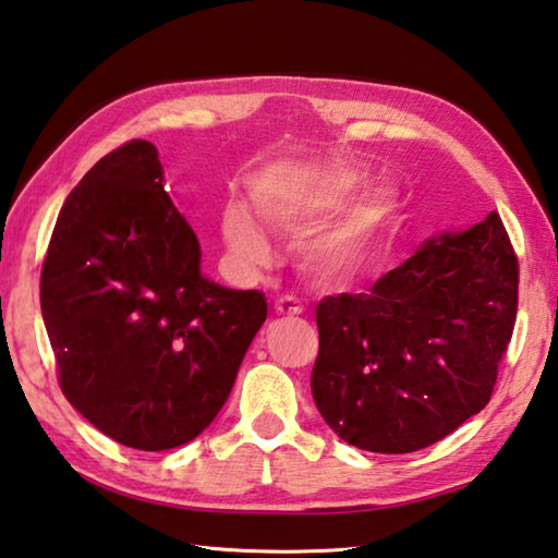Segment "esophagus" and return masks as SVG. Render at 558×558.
Listing matches in <instances>:
<instances>
[{"label": "esophagus", "instance_id": "1", "mask_svg": "<svg viewBox=\"0 0 558 558\" xmlns=\"http://www.w3.org/2000/svg\"><path fill=\"white\" fill-rule=\"evenodd\" d=\"M275 311L279 315H301L303 306L293 296H281V299L275 301Z\"/></svg>", "mask_w": 558, "mask_h": 558}]
</instances>
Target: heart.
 Masks as SVG:
<instances>
[{
  "label": "heart",
  "instance_id": "obj_1",
  "mask_svg": "<svg viewBox=\"0 0 558 558\" xmlns=\"http://www.w3.org/2000/svg\"><path fill=\"white\" fill-rule=\"evenodd\" d=\"M366 184L369 177L360 170L271 174L255 186V206L279 233H303L296 243L303 271H308L315 281L342 283L362 275L374 259L384 233L401 214V202L391 189H374L356 199ZM335 213L341 216L336 217ZM325 217L331 220L326 221ZM220 235L235 269L257 271L269 265V240L243 204L233 202L223 208Z\"/></svg>",
  "mask_w": 558,
  "mask_h": 558
}]
</instances>
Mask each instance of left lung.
<instances>
[{
	"label": "left lung",
	"mask_w": 558,
	"mask_h": 558,
	"mask_svg": "<svg viewBox=\"0 0 558 558\" xmlns=\"http://www.w3.org/2000/svg\"><path fill=\"white\" fill-rule=\"evenodd\" d=\"M518 313V257L498 214L447 230L366 293L318 303L315 408L344 442L408 454L490 401Z\"/></svg>",
	"instance_id": "1"
}]
</instances>
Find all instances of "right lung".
Segmentation results:
<instances>
[{"mask_svg": "<svg viewBox=\"0 0 558 558\" xmlns=\"http://www.w3.org/2000/svg\"><path fill=\"white\" fill-rule=\"evenodd\" d=\"M40 311L72 408L119 445L162 451L214 423L267 320L220 287L165 192L155 145L125 143L72 189L40 271Z\"/></svg>", "mask_w": 558, "mask_h": 558, "instance_id": "1", "label": "right lung"}]
</instances>
